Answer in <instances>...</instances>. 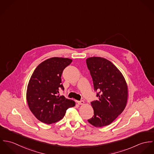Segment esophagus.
Here are the masks:
<instances>
[{
  "label": "esophagus",
  "instance_id": "esophagus-1",
  "mask_svg": "<svg viewBox=\"0 0 154 154\" xmlns=\"http://www.w3.org/2000/svg\"><path fill=\"white\" fill-rule=\"evenodd\" d=\"M77 103L79 104V105H82L85 103V102L84 101H77Z\"/></svg>",
  "mask_w": 154,
  "mask_h": 154
}]
</instances>
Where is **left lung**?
Returning <instances> with one entry per match:
<instances>
[{
    "mask_svg": "<svg viewBox=\"0 0 154 154\" xmlns=\"http://www.w3.org/2000/svg\"><path fill=\"white\" fill-rule=\"evenodd\" d=\"M98 100L91 102L94 116L88 122L97 128L111 124L125 110L128 88L121 72L106 59L91 57L86 60Z\"/></svg>",
    "mask_w": 154,
    "mask_h": 154,
    "instance_id": "left-lung-1",
    "label": "left lung"
}]
</instances>
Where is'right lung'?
Returning <instances> with one entry per match:
<instances>
[{"instance_id": "obj_1", "label": "right lung", "mask_w": 154, "mask_h": 154, "mask_svg": "<svg viewBox=\"0 0 154 154\" xmlns=\"http://www.w3.org/2000/svg\"><path fill=\"white\" fill-rule=\"evenodd\" d=\"M72 62L69 58L48 59L36 67L31 76L26 101L31 111L43 123L49 125L60 120L67 109L75 106L74 101L59 94L60 89L64 90L62 74Z\"/></svg>"}]
</instances>
